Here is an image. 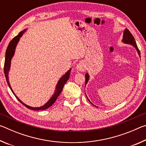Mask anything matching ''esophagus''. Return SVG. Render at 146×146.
<instances>
[{
  "label": "esophagus",
  "mask_w": 146,
  "mask_h": 146,
  "mask_svg": "<svg viewBox=\"0 0 146 146\" xmlns=\"http://www.w3.org/2000/svg\"><path fill=\"white\" fill-rule=\"evenodd\" d=\"M76 69L77 71L83 72V71H84L86 70V67L82 63L80 62V63L77 64V65H76Z\"/></svg>",
  "instance_id": "esophagus-1"
}]
</instances>
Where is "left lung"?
I'll use <instances>...</instances> for the list:
<instances>
[{"label": "left lung", "mask_w": 146, "mask_h": 146, "mask_svg": "<svg viewBox=\"0 0 146 146\" xmlns=\"http://www.w3.org/2000/svg\"><path fill=\"white\" fill-rule=\"evenodd\" d=\"M123 40V42H125L126 44H132V45H133V46H134L135 48L137 49L138 55H139V56H140V50L138 48L137 43H136V42L135 40L134 36H133V35L131 33V32L129 30H128L127 29H125L124 32H123V40ZM88 80H89V75H88V73H86V84H86L88 83ZM87 98H88V97H87ZM88 100H89L88 98ZM89 101H90V100H89ZM90 102H91L90 101ZM91 104H92V103H91Z\"/></svg>", "instance_id": "obj_1"}]
</instances>
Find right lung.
Returning a JSON list of instances; mask_svg holds the SVG:
<instances>
[{"label":"right lung","mask_w":146,"mask_h":146,"mask_svg":"<svg viewBox=\"0 0 146 146\" xmlns=\"http://www.w3.org/2000/svg\"><path fill=\"white\" fill-rule=\"evenodd\" d=\"M26 30H24L23 31H21L20 33L18 34V35H17L16 36H15V37L12 39V40L10 41V42L9 43V45L8 46V48H7L6 49V56H5V62H4V74H5V76H6V81H7V83H8V84L9 86V88L11 89V90L13 93L14 94V95L15 96L16 98L18 99V100L20 102L26 106V108H28L29 110H46V109L50 107V106H52L55 102L56 101V100L57 99V97L59 96V95L61 93L62 91V89L64 88V86L65 84L67 82L68 80L70 78V71H71V69L70 70H69L67 73H66L65 75L64 76H62L61 77V78L60 79V80L58 81V82L57 84V85H56V91H55V93L54 94L53 96L50 100H49L48 102H47L45 105H44L43 106H42V107L40 108H32L30 107V106H27L25 104H24L22 101L19 99V98L17 97V96L15 95V93H13V90H12V89L10 86V84H9V80H8V71L9 70V68H10V63H11V58L12 56H13L14 55V53H15V49L16 48V46L17 43H18V42L20 39V37H21L22 35H23L24 32Z\"/></svg>","instance_id":"obj_1"}]
</instances>
